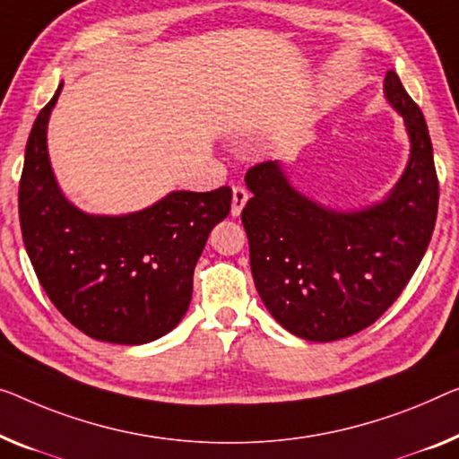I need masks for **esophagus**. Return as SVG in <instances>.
I'll return each mask as SVG.
<instances>
[{
	"instance_id": "1",
	"label": "esophagus",
	"mask_w": 459,
	"mask_h": 459,
	"mask_svg": "<svg viewBox=\"0 0 459 459\" xmlns=\"http://www.w3.org/2000/svg\"><path fill=\"white\" fill-rule=\"evenodd\" d=\"M249 200V194L247 189L243 186H232V208H230V214L232 216H241V212L245 208V204Z\"/></svg>"
}]
</instances>
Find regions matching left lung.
<instances>
[{
    "label": "left lung",
    "instance_id": "1",
    "mask_svg": "<svg viewBox=\"0 0 459 459\" xmlns=\"http://www.w3.org/2000/svg\"><path fill=\"white\" fill-rule=\"evenodd\" d=\"M383 91L410 135L408 167L383 202L325 208L299 194L278 160L245 175L253 197L241 221L253 282L272 317L299 338L332 342L375 324L402 295L433 235L439 181L427 121L394 70Z\"/></svg>",
    "mask_w": 459,
    "mask_h": 459
}]
</instances>
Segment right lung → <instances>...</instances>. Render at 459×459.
Masks as SVG:
<instances>
[{
	"mask_svg": "<svg viewBox=\"0 0 459 459\" xmlns=\"http://www.w3.org/2000/svg\"><path fill=\"white\" fill-rule=\"evenodd\" d=\"M61 86L26 142L18 189L24 247L47 297L72 325L94 340L146 344L186 316L195 264L210 230L229 216L232 191H173L126 216L78 210L61 194L47 152Z\"/></svg>",
	"mask_w": 459,
	"mask_h": 459,
	"instance_id": "add662e5",
	"label": "right lung"
}]
</instances>
